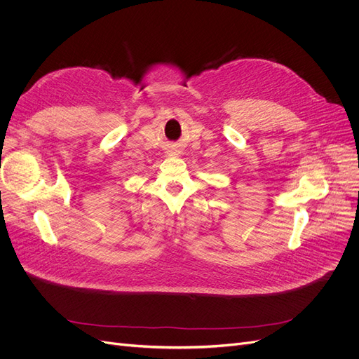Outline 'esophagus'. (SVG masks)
<instances>
[{
    "label": "esophagus",
    "instance_id": "1",
    "mask_svg": "<svg viewBox=\"0 0 359 359\" xmlns=\"http://www.w3.org/2000/svg\"><path fill=\"white\" fill-rule=\"evenodd\" d=\"M168 154H170V156H177V154H180V151H177V149H172V151H170Z\"/></svg>",
    "mask_w": 359,
    "mask_h": 359
}]
</instances>
